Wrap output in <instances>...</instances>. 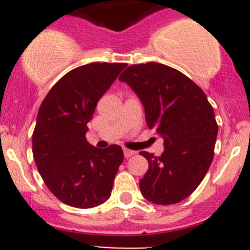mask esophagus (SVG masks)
Returning a JSON list of instances; mask_svg holds the SVG:
<instances>
[{"instance_id":"34e87169","label":"esophagus","mask_w":250,"mask_h":250,"mask_svg":"<svg viewBox=\"0 0 250 250\" xmlns=\"http://www.w3.org/2000/svg\"><path fill=\"white\" fill-rule=\"evenodd\" d=\"M123 153H125V157L128 158V157H130V156L135 155L137 152H135V151L129 150V148H123Z\"/></svg>"}]
</instances>
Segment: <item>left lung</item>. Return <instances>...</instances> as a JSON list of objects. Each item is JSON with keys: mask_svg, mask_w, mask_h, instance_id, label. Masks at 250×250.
Returning a JSON list of instances; mask_svg holds the SVG:
<instances>
[{"mask_svg": "<svg viewBox=\"0 0 250 250\" xmlns=\"http://www.w3.org/2000/svg\"><path fill=\"white\" fill-rule=\"evenodd\" d=\"M118 80L134 90L147 127L165 140L160 157L140 152L148 162L139 181L141 193L155 204L181 202L197 188L213 161L218 135L213 107L193 81L167 65H132Z\"/></svg>", "mask_w": 250, "mask_h": 250, "instance_id": "obj_1", "label": "left lung"}]
</instances>
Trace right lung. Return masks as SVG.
<instances>
[{"instance_id":"1","label":"right lung","mask_w":250,"mask_h":250,"mask_svg":"<svg viewBox=\"0 0 250 250\" xmlns=\"http://www.w3.org/2000/svg\"><path fill=\"white\" fill-rule=\"evenodd\" d=\"M125 67V62L82 65L60 78L42 102L32 153L47 188L67 206L93 208L111 196L122 147L98 148L85 133L97 103Z\"/></svg>"}]
</instances>
